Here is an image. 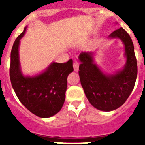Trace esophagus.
<instances>
[{
  "instance_id": "obj_1",
  "label": "esophagus",
  "mask_w": 145,
  "mask_h": 145,
  "mask_svg": "<svg viewBox=\"0 0 145 145\" xmlns=\"http://www.w3.org/2000/svg\"><path fill=\"white\" fill-rule=\"evenodd\" d=\"M73 66H74V69L75 71H79V63H78V62L74 61Z\"/></svg>"
}]
</instances>
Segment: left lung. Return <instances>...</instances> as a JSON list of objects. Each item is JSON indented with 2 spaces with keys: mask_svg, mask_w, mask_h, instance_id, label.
Instances as JSON below:
<instances>
[{
  "mask_svg": "<svg viewBox=\"0 0 145 145\" xmlns=\"http://www.w3.org/2000/svg\"><path fill=\"white\" fill-rule=\"evenodd\" d=\"M109 38H119L125 46L126 61L123 68L114 74H105L94 61V52H83L79 55V75L86 98L98 110H116L128 99L137 77V61L133 40L123 28L113 31Z\"/></svg>",
  "mask_w": 145,
  "mask_h": 145,
  "instance_id": "obj_1",
  "label": "left lung"
}]
</instances>
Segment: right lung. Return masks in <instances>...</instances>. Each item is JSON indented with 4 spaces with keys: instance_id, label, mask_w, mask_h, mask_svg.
I'll return each mask as SVG.
<instances>
[{
    "instance_id": "obj_1",
    "label": "right lung",
    "mask_w": 145,
    "mask_h": 145,
    "mask_svg": "<svg viewBox=\"0 0 145 145\" xmlns=\"http://www.w3.org/2000/svg\"><path fill=\"white\" fill-rule=\"evenodd\" d=\"M17 37L10 54V77L16 95L28 110L37 117L47 118L61 110L65 99L67 77L74 71L72 59L65 63L52 62L46 70L35 76H24L19 61L20 40Z\"/></svg>"
}]
</instances>
